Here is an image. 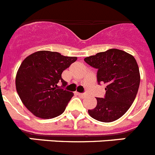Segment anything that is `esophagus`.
I'll list each match as a JSON object with an SVG mask.
<instances>
[{
  "mask_svg": "<svg viewBox=\"0 0 155 155\" xmlns=\"http://www.w3.org/2000/svg\"><path fill=\"white\" fill-rule=\"evenodd\" d=\"M77 94H78V95H79V96H81V97H84L87 95V94H84V93H79V92H77Z\"/></svg>",
  "mask_w": 155,
  "mask_h": 155,
  "instance_id": "34e87169",
  "label": "esophagus"
}]
</instances>
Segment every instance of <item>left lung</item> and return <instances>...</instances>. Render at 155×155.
Instances as JSON below:
<instances>
[{
  "instance_id": "left-lung-1",
  "label": "left lung",
  "mask_w": 155,
  "mask_h": 155,
  "mask_svg": "<svg viewBox=\"0 0 155 155\" xmlns=\"http://www.w3.org/2000/svg\"><path fill=\"white\" fill-rule=\"evenodd\" d=\"M84 61L98 70V84H106L105 97L96 98V107L88 109V114L104 123L118 120L130 109L137 94L140 77L136 60L127 52L110 49L86 57Z\"/></svg>"
}]
</instances>
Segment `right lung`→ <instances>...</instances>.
I'll return each instance as SVG.
<instances>
[{"label":"right lung","instance_id":"obj_1","mask_svg":"<svg viewBox=\"0 0 155 155\" xmlns=\"http://www.w3.org/2000/svg\"><path fill=\"white\" fill-rule=\"evenodd\" d=\"M76 61V57L44 50L35 52L23 61L16 75V90L32 114L52 119L64 113L74 94L64 89L67 82L61 74ZM61 82L62 85L59 87Z\"/></svg>","mask_w":155,"mask_h":155}]
</instances>
